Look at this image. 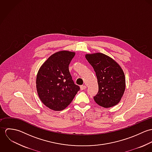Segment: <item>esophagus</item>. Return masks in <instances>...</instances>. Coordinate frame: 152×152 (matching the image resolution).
Returning a JSON list of instances; mask_svg holds the SVG:
<instances>
[{"instance_id":"34e87169","label":"esophagus","mask_w":152,"mask_h":152,"mask_svg":"<svg viewBox=\"0 0 152 152\" xmlns=\"http://www.w3.org/2000/svg\"><path fill=\"white\" fill-rule=\"evenodd\" d=\"M80 88H81V90H84V89H86L87 88V87L86 86H81Z\"/></svg>"}]
</instances>
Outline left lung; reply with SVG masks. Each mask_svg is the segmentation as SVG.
<instances>
[{"label":"left lung","mask_w":152,"mask_h":152,"mask_svg":"<svg viewBox=\"0 0 152 152\" xmlns=\"http://www.w3.org/2000/svg\"><path fill=\"white\" fill-rule=\"evenodd\" d=\"M86 59L93 67L98 80V92L94 96L99 105L110 108L118 104L125 89V77L119 65L102 53L87 54Z\"/></svg>","instance_id":"1"}]
</instances>
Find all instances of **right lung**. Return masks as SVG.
<instances>
[{"instance_id": "add662e5", "label": "right lung", "mask_w": 152, "mask_h": 152, "mask_svg": "<svg viewBox=\"0 0 152 152\" xmlns=\"http://www.w3.org/2000/svg\"><path fill=\"white\" fill-rule=\"evenodd\" d=\"M74 56V52L58 51L51 56L38 72L36 88L39 96L51 109H64L80 89L72 80L68 68Z\"/></svg>"}]
</instances>
